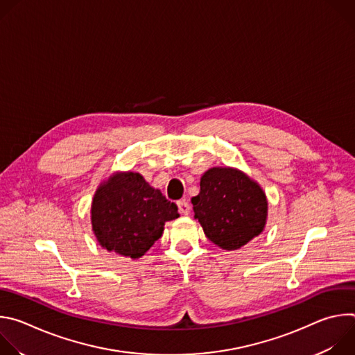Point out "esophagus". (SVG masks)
Masks as SVG:
<instances>
[{"label": "esophagus", "instance_id": "esophagus-1", "mask_svg": "<svg viewBox=\"0 0 355 355\" xmlns=\"http://www.w3.org/2000/svg\"><path fill=\"white\" fill-rule=\"evenodd\" d=\"M177 207H178L180 214H182V215H188L191 212V205L188 204V200H185V199L178 200L177 202Z\"/></svg>", "mask_w": 355, "mask_h": 355}]
</instances>
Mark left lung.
<instances>
[{
	"mask_svg": "<svg viewBox=\"0 0 355 355\" xmlns=\"http://www.w3.org/2000/svg\"><path fill=\"white\" fill-rule=\"evenodd\" d=\"M195 219L207 237L223 250H236L259 236L267 219L266 193L245 174L214 167L200 178L192 199Z\"/></svg>",
	"mask_w": 355,
	"mask_h": 355,
	"instance_id": "obj_1",
	"label": "left lung"
}]
</instances>
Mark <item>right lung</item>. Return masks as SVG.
I'll return each instance as SVG.
<instances>
[{
    "label": "right lung",
    "mask_w": 355,
    "mask_h": 355,
    "mask_svg": "<svg viewBox=\"0 0 355 355\" xmlns=\"http://www.w3.org/2000/svg\"><path fill=\"white\" fill-rule=\"evenodd\" d=\"M178 208L139 173L115 174L101 185L91 208L92 230L108 251L139 259L163 234Z\"/></svg>",
    "instance_id": "right-lung-1"
}]
</instances>
